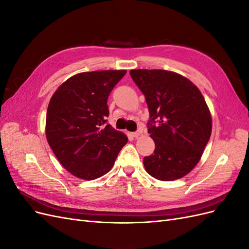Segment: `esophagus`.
I'll return each mask as SVG.
<instances>
[{
    "label": "esophagus",
    "instance_id": "obj_1",
    "mask_svg": "<svg viewBox=\"0 0 249 249\" xmlns=\"http://www.w3.org/2000/svg\"><path fill=\"white\" fill-rule=\"evenodd\" d=\"M142 133V131L141 130H137L136 132H133L132 133V136L133 137H135V138H137V137H139L140 136V134Z\"/></svg>",
    "mask_w": 249,
    "mask_h": 249
}]
</instances>
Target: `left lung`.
Listing matches in <instances>:
<instances>
[{"instance_id": "obj_1", "label": "left lung", "mask_w": 249, "mask_h": 249, "mask_svg": "<svg viewBox=\"0 0 249 249\" xmlns=\"http://www.w3.org/2000/svg\"><path fill=\"white\" fill-rule=\"evenodd\" d=\"M149 111L147 131L154 154L144 157L148 175L160 180L185 177L196 165L212 132V118L199 89L178 73L132 70Z\"/></svg>"}]
</instances>
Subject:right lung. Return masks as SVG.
Masks as SVG:
<instances>
[{
	"instance_id": "right-lung-1",
	"label": "right lung",
	"mask_w": 249,
	"mask_h": 249,
	"mask_svg": "<svg viewBox=\"0 0 249 249\" xmlns=\"http://www.w3.org/2000/svg\"><path fill=\"white\" fill-rule=\"evenodd\" d=\"M126 71L81 72L66 80L50 101L46 135L62 166L82 179L112 168L127 137L107 124L108 96Z\"/></svg>"
}]
</instances>
